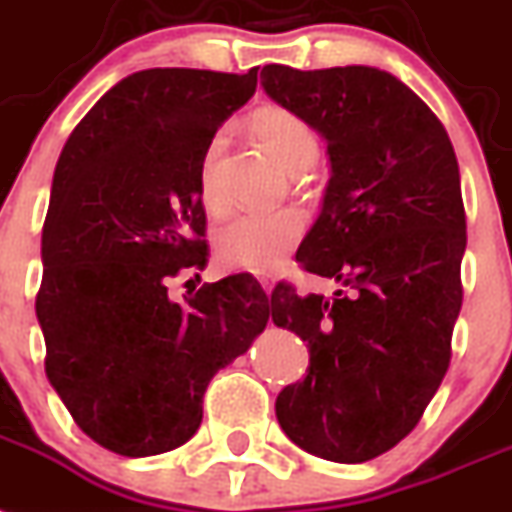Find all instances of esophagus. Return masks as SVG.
Masks as SVG:
<instances>
[{
  "label": "esophagus",
  "mask_w": 512,
  "mask_h": 512,
  "mask_svg": "<svg viewBox=\"0 0 512 512\" xmlns=\"http://www.w3.org/2000/svg\"><path fill=\"white\" fill-rule=\"evenodd\" d=\"M259 282H261V287H264V293L272 295V290H274V280H272V277H259Z\"/></svg>",
  "instance_id": "obj_1"
}]
</instances>
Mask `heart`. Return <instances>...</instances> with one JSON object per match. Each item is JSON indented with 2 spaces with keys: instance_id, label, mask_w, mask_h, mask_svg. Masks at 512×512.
<instances>
[{
  "instance_id": "1",
  "label": "heart",
  "mask_w": 512,
  "mask_h": 512,
  "mask_svg": "<svg viewBox=\"0 0 512 512\" xmlns=\"http://www.w3.org/2000/svg\"><path fill=\"white\" fill-rule=\"evenodd\" d=\"M253 138L264 146L287 172L311 170L322 154L316 130L293 109L266 104L248 117ZM225 149V133H214L206 143L198 164V196L209 214L225 211V198L219 190V156ZM306 222L298 211H272V214H238L219 227L214 235V251L230 269L266 274L274 272L287 253L303 238Z\"/></svg>"
}]
</instances>
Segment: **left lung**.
<instances>
[{"instance_id":"left-lung-1","label":"left lung","mask_w":512,"mask_h":512,"mask_svg":"<svg viewBox=\"0 0 512 512\" xmlns=\"http://www.w3.org/2000/svg\"><path fill=\"white\" fill-rule=\"evenodd\" d=\"M261 86L327 141L332 177L298 256L335 298L272 293L277 327L308 342V369L277 395L306 453L363 463L416 429L450 366L463 303L466 209L445 125L395 75L266 65Z\"/></svg>"}]
</instances>
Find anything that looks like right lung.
Listing matches in <instances>:
<instances>
[{
	"label": "right lung",
	"mask_w": 512,
	"mask_h": 512,
	"mask_svg": "<svg viewBox=\"0 0 512 512\" xmlns=\"http://www.w3.org/2000/svg\"><path fill=\"white\" fill-rule=\"evenodd\" d=\"M256 73L128 75L59 154L36 295L46 377L75 424L125 458L188 442L211 377L269 322V298L243 274L206 282L183 303L167 293L183 269L206 266L198 164L253 96Z\"/></svg>",
	"instance_id": "1"
}]
</instances>
